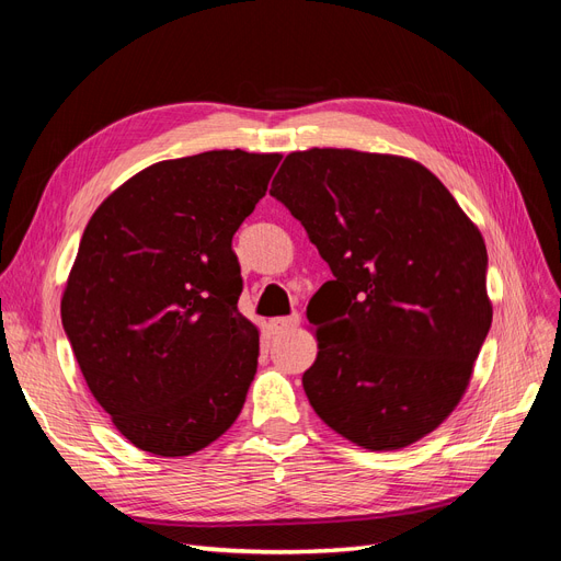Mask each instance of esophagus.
Segmentation results:
<instances>
[{"instance_id": "1", "label": "esophagus", "mask_w": 561, "mask_h": 561, "mask_svg": "<svg viewBox=\"0 0 561 561\" xmlns=\"http://www.w3.org/2000/svg\"><path fill=\"white\" fill-rule=\"evenodd\" d=\"M299 322H301L299 313L283 316V318H274V320H271V330L278 332V334H283V332H293L295 328H299Z\"/></svg>"}]
</instances>
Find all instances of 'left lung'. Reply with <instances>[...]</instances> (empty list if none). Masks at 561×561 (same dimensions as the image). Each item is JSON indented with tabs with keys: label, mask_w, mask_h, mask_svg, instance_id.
I'll return each instance as SVG.
<instances>
[{
	"label": "left lung",
	"mask_w": 561,
	"mask_h": 561,
	"mask_svg": "<svg viewBox=\"0 0 561 561\" xmlns=\"http://www.w3.org/2000/svg\"><path fill=\"white\" fill-rule=\"evenodd\" d=\"M271 196L334 274L309 301L316 414L371 451L419 443L461 402L491 328L480 229L426 165L393 154L293 151Z\"/></svg>",
	"instance_id": "1"
}]
</instances>
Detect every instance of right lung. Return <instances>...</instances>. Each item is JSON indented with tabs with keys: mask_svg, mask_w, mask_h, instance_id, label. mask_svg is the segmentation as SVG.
I'll return each mask as SVG.
<instances>
[{
	"mask_svg": "<svg viewBox=\"0 0 561 561\" xmlns=\"http://www.w3.org/2000/svg\"><path fill=\"white\" fill-rule=\"evenodd\" d=\"M278 161L243 149L159 161L89 219L62 328L93 398L142 451H201L243 410L260 330L239 313L231 239Z\"/></svg>",
	"mask_w": 561,
	"mask_h": 561,
	"instance_id": "1",
	"label": "right lung"
}]
</instances>
